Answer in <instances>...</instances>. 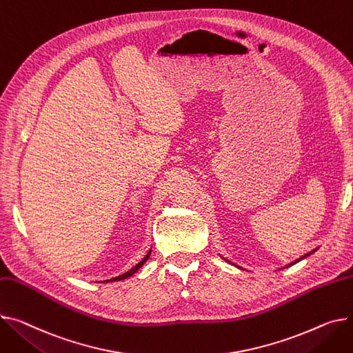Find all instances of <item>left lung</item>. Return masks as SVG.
<instances>
[{
  "instance_id": "8db88e82",
  "label": "left lung",
  "mask_w": 353,
  "mask_h": 353,
  "mask_svg": "<svg viewBox=\"0 0 353 353\" xmlns=\"http://www.w3.org/2000/svg\"><path fill=\"white\" fill-rule=\"evenodd\" d=\"M311 254H312V252H310V254H307V255H303V256H302V258H299V260H296V261H294V263H292V264H290V265H294V264H296V263H299V261H301V260H303V258H305V256H308V255H311ZM290 265H288V267H290Z\"/></svg>"
}]
</instances>
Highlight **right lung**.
Returning a JSON list of instances; mask_svg holds the SVG:
<instances>
[{"mask_svg":"<svg viewBox=\"0 0 353 353\" xmlns=\"http://www.w3.org/2000/svg\"><path fill=\"white\" fill-rule=\"evenodd\" d=\"M149 255H150V252L143 258V260L142 261H140L137 265H134L130 271H128V272H125V274H122V275H119V276H116V278H112V279H109V281H121V279H125V278H128V276H130V275H133L140 267H142L145 263H146V260H148V258H149Z\"/></svg>","mask_w":353,"mask_h":353,"instance_id":"1","label":"right lung"}]
</instances>
